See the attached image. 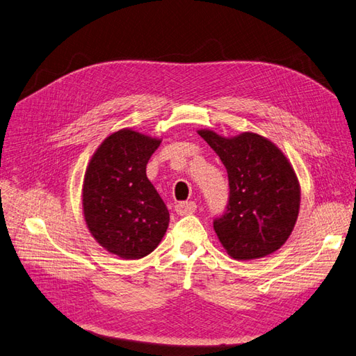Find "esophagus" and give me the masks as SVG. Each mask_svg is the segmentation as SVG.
Listing matches in <instances>:
<instances>
[{
	"label": "esophagus",
	"instance_id": "1",
	"mask_svg": "<svg viewBox=\"0 0 356 356\" xmlns=\"http://www.w3.org/2000/svg\"><path fill=\"white\" fill-rule=\"evenodd\" d=\"M197 205L195 204V202H179V204H177L175 207V211L178 216H188V214H193L196 211Z\"/></svg>",
	"mask_w": 356,
	"mask_h": 356
}]
</instances>
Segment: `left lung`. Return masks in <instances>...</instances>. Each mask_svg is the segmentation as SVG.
Segmentation results:
<instances>
[{
  "mask_svg": "<svg viewBox=\"0 0 356 356\" xmlns=\"http://www.w3.org/2000/svg\"><path fill=\"white\" fill-rule=\"evenodd\" d=\"M222 160L229 178L226 213L214 230L227 254L252 261L277 252L291 236L301 188L291 161L271 140L245 131L234 138L199 130Z\"/></svg>",
  "mask_w": 356,
  "mask_h": 356,
  "instance_id": "8db88e82",
  "label": "left lung"
}]
</instances>
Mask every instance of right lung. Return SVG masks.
Listing matches in <instances>:
<instances>
[{
    "instance_id": "right-lung-1",
    "label": "right lung",
    "mask_w": 356,
    "mask_h": 356,
    "mask_svg": "<svg viewBox=\"0 0 356 356\" xmlns=\"http://www.w3.org/2000/svg\"><path fill=\"white\" fill-rule=\"evenodd\" d=\"M161 139L121 129L102 142L85 172L82 209L86 226L104 250L140 259L169 226V211L147 177V163Z\"/></svg>"
}]
</instances>
